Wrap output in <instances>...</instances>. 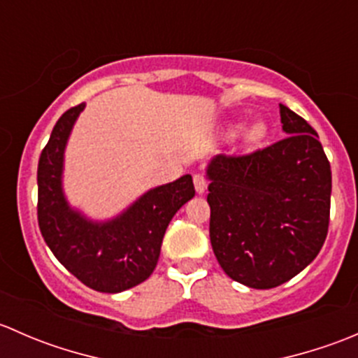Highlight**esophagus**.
<instances>
[{"label": "esophagus", "mask_w": 358, "mask_h": 358, "mask_svg": "<svg viewBox=\"0 0 358 358\" xmlns=\"http://www.w3.org/2000/svg\"><path fill=\"white\" fill-rule=\"evenodd\" d=\"M194 185H196L197 194H202L208 189V178L204 175H201V173H197V175H194Z\"/></svg>", "instance_id": "obj_1"}]
</instances>
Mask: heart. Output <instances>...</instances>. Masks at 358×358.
<instances>
[{
	"instance_id": "heart-1",
	"label": "heart",
	"mask_w": 358,
	"mask_h": 358,
	"mask_svg": "<svg viewBox=\"0 0 358 358\" xmlns=\"http://www.w3.org/2000/svg\"><path fill=\"white\" fill-rule=\"evenodd\" d=\"M263 135H265V124L263 122H256V124H252L246 131V140L249 143H256L263 138Z\"/></svg>"
}]
</instances>
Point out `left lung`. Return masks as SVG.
<instances>
[{
	"label": "left lung",
	"instance_id": "obj_1",
	"mask_svg": "<svg viewBox=\"0 0 358 358\" xmlns=\"http://www.w3.org/2000/svg\"><path fill=\"white\" fill-rule=\"evenodd\" d=\"M287 136L208 168L209 239L223 272L272 289L315 259L329 229L331 164L317 131L280 103Z\"/></svg>",
	"mask_w": 358,
	"mask_h": 358
}]
</instances>
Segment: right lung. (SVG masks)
<instances>
[{
    "mask_svg": "<svg viewBox=\"0 0 358 358\" xmlns=\"http://www.w3.org/2000/svg\"><path fill=\"white\" fill-rule=\"evenodd\" d=\"M85 103L71 107L57 121L38 164V223L55 258L85 286L121 292L149 279L162 237L175 213L196 194L192 176L156 187L121 216L93 223L72 211L62 194L64 149Z\"/></svg>",
    "mask_w": 358,
    "mask_h": 358,
    "instance_id": "1",
    "label": "right lung"
}]
</instances>
